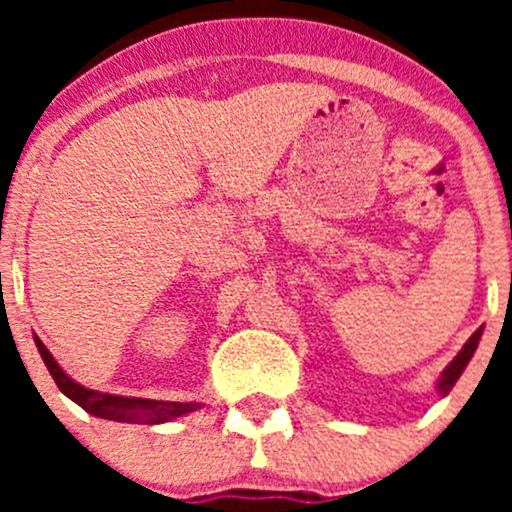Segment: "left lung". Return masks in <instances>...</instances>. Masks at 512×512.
<instances>
[{
	"instance_id": "left-lung-1",
	"label": "left lung",
	"mask_w": 512,
	"mask_h": 512,
	"mask_svg": "<svg viewBox=\"0 0 512 512\" xmlns=\"http://www.w3.org/2000/svg\"><path fill=\"white\" fill-rule=\"evenodd\" d=\"M478 339H480V329H478V332L471 334V339H468V342H466V347H463L461 352H458L456 359H453L451 364L446 366V371H443L441 381H438V391H441V394H448V391L453 389V384H456L458 376L463 374V369H466V364H468V361H471L473 352H476Z\"/></svg>"
}]
</instances>
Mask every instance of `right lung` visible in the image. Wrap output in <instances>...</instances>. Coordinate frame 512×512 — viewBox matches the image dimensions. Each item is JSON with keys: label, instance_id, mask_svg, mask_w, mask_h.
<instances>
[{"label": "right lung", "instance_id": "obj_1", "mask_svg": "<svg viewBox=\"0 0 512 512\" xmlns=\"http://www.w3.org/2000/svg\"><path fill=\"white\" fill-rule=\"evenodd\" d=\"M36 349H39L41 359H44L46 369H49L51 379L56 381L61 391L69 396L71 401L81 406L84 411L94 414L98 418H108V421H123V423H163L170 418H178L190 411L200 409V404H178V401H153V399H133V396H113V394H101V391L84 389L81 384H76L74 379L61 371V366L56 364L54 356L49 354V349L41 344L39 337H34Z\"/></svg>", "mask_w": 512, "mask_h": 512}]
</instances>
